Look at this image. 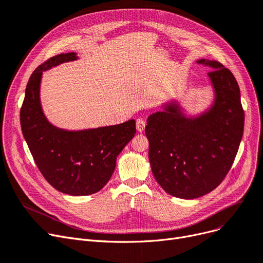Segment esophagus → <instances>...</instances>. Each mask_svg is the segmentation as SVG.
<instances>
[{"label":"esophagus","mask_w":263,"mask_h":263,"mask_svg":"<svg viewBox=\"0 0 263 263\" xmlns=\"http://www.w3.org/2000/svg\"><path fill=\"white\" fill-rule=\"evenodd\" d=\"M145 125H146V121H145L144 119L139 118V119L137 120V129H138L139 132H143V131H144Z\"/></svg>","instance_id":"obj_1"}]
</instances>
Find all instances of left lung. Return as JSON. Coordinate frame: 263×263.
<instances>
[{"label":"left lung","mask_w":263,"mask_h":263,"mask_svg":"<svg viewBox=\"0 0 263 263\" xmlns=\"http://www.w3.org/2000/svg\"><path fill=\"white\" fill-rule=\"evenodd\" d=\"M215 90V103L196 118L183 115L177 103L152 114L145 126L152 171L170 195L194 199L224 180L236 157L244 132L245 114L238 83L217 61L199 60Z\"/></svg>","instance_id":"8db88e82"}]
</instances>
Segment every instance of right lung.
Wrapping results in <instances>:
<instances>
[{
	"label": "right lung",
	"mask_w": 263,
	"mask_h": 263,
	"mask_svg": "<svg viewBox=\"0 0 263 263\" xmlns=\"http://www.w3.org/2000/svg\"><path fill=\"white\" fill-rule=\"evenodd\" d=\"M76 60L73 52L56 55L32 72L21 109V125L44 179L68 195L86 196L99 192L109 181L117 157L133 139L137 129L134 119L82 131L58 129L46 120L40 103L42 72Z\"/></svg>",
	"instance_id": "add662e5"
}]
</instances>
